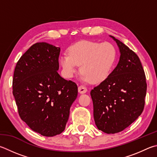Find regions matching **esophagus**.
I'll return each instance as SVG.
<instances>
[{"label": "esophagus", "mask_w": 157, "mask_h": 157, "mask_svg": "<svg viewBox=\"0 0 157 157\" xmlns=\"http://www.w3.org/2000/svg\"><path fill=\"white\" fill-rule=\"evenodd\" d=\"M86 91H87V88L85 86H82V85H81V86H79L78 87V92L80 94H84L85 93H86Z\"/></svg>", "instance_id": "1"}]
</instances>
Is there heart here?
<instances>
[{"instance_id": "1", "label": "heart", "mask_w": 157, "mask_h": 157, "mask_svg": "<svg viewBox=\"0 0 157 157\" xmlns=\"http://www.w3.org/2000/svg\"><path fill=\"white\" fill-rule=\"evenodd\" d=\"M117 58V51L110 42L82 40L70 47L69 54H63L59 63L67 78H73L81 65L82 80L99 83L110 75Z\"/></svg>"}]
</instances>
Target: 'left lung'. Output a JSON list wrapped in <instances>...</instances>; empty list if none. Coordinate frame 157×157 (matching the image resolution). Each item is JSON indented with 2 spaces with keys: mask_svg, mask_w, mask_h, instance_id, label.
<instances>
[{
  "mask_svg": "<svg viewBox=\"0 0 157 157\" xmlns=\"http://www.w3.org/2000/svg\"><path fill=\"white\" fill-rule=\"evenodd\" d=\"M119 47L120 57L108 78L90 91L93 116L99 130L121 132L133 123L144 110L147 84L137 55L123 42L110 36Z\"/></svg>",
  "mask_w": 157,
  "mask_h": 157,
  "instance_id": "obj_1",
  "label": "left lung"
}]
</instances>
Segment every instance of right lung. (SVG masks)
<instances>
[{
	"label": "right lung",
	"mask_w": 157,
	"mask_h": 157,
	"mask_svg": "<svg viewBox=\"0 0 157 157\" xmlns=\"http://www.w3.org/2000/svg\"><path fill=\"white\" fill-rule=\"evenodd\" d=\"M60 48L47 42L33 44L19 59L13 95L19 115L34 132L53 136L65 129L78 86L59 75Z\"/></svg>",
	"instance_id": "obj_1"
}]
</instances>
